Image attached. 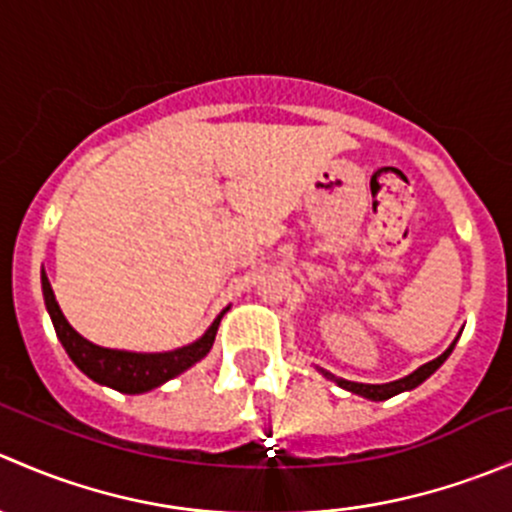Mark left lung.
Here are the masks:
<instances>
[{
  "mask_svg": "<svg viewBox=\"0 0 512 512\" xmlns=\"http://www.w3.org/2000/svg\"><path fill=\"white\" fill-rule=\"evenodd\" d=\"M453 347H456V342H453L441 356H436V359L428 361V364L418 366L414 374L404 376V379H399V381H389V384H359V381L339 379V376L329 374V371H324V369H322V374L327 376V379H332L337 386H342V389L352 391V394H359V396H364V399H371V401H384V399H391V396L401 394V391H411V389H416L418 384H423V381H426L428 376H431L433 371H436L438 366L448 359V354L453 352Z\"/></svg>",
  "mask_w": 512,
  "mask_h": 512,
  "instance_id": "1",
  "label": "left lung"
}]
</instances>
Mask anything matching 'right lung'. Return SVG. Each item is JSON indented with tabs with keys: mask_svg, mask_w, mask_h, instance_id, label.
Wrapping results in <instances>:
<instances>
[{
	"mask_svg": "<svg viewBox=\"0 0 512 512\" xmlns=\"http://www.w3.org/2000/svg\"><path fill=\"white\" fill-rule=\"evenodd\" d=\"M41 292H44L46 312H49L51 324H54L56 337H59L61 347L66 349L69 359L74 361L89 379H94L96 384L111 386V389L121 391V394H143V391L156 389V386L165 384L168 379H173V376L190 369L195 361L203 359V356L210 352V347H213L220 319H223V314L227 312V309H223V312L218 314V319L210 324L208 332H205L198 342L188 344V347L160 354H138L98 347V344L81 337V334L66 322L64 312H61L59 302H56L54 289H51L49 277H46L44 270H41Z\"/></svg>",
	"mask_w": 512,
	"mask_h": 512,
	"instance_id": "obj_1",
	"label": "right lung"
}]
</instances>
